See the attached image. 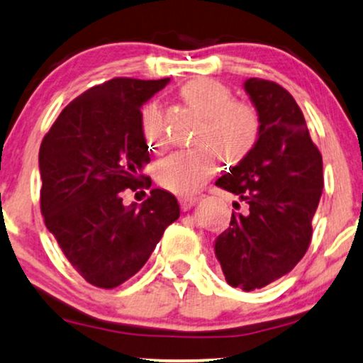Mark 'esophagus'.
<instances>
[{
	"label": "esophagus",
	"mask_w": 363,
	"mask_h": 363,
	"mask_svg": "<svg viewBox=\"0 0 363 363\" xmlns=\"http://www.w3.org/2000/svg\"><path fill=\"white\" fill-rule=\"evenodd\" d=\"M196 202H199V199H196V196H180V205H182L183 212L190 210Z\"/></svg>",
	"instance_id": "34e87169"
}]
</instances>
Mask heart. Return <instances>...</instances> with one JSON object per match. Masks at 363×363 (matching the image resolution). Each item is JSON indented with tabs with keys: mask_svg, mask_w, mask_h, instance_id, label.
<instances>
[{
	"mask_svg": "<svg viewBox=\"0 0 363 363\" xmlns=\"http://www.w3.org/2000/svg\"><path fill=\"white\" fill-rule=\"evenodd\" d=\"M180 96L202 116L194 136L196 146L177 151L161 161L156 178L173 194L191 195L216 174L218 158L225 164H239L252 153L261 138L262 121L256 106L237 101L234 92L218 80H190L182 86ZM140 123L146 145L164 150L168 145L167 119L158 101L143 107Z\"/></svg>",
	"mask_w": 363,
	"mask_h": 363,
	"instance_id": "1",
	"label": "heart"
}]
</instances>
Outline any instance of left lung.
Listing matches in <instances>:
<instances>
[{"mask_svg": "<svg viewBox=\"0 0 363 363\" xmlns=\"http://www.w3.org/2000/svg\"><path fill=\"white\" fill-rule=\"evenodd\" d=\"M244 87L261 114V138L252 153L216 183L244 202V208L234 203L237 212L218 235L216 254L227 283L254 291L283 277L310 247L323 191V158L283 86L252 77Z\"/></svg>", "mask_w": 363, "mask_h": 363, "instance_id": "left-lung-1", "label": "left lung"}]
</instances>
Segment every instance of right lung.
Wrapping results in <instances>:
<instances>
[{"mask_svg":"<svg viewBox=\"0 0 363 363\" xmlns=\"http://www.w3.org/2000/svg\"><path fill=\"white\" fill-rule=\"evenodd\" d=\"M169 79L114 77L65 106L40 145V210L62 252L89 284L113 289L145 266L180 205L153 189L140 208L128 190L150 189L141 106Z\"/></svg>","mask_w":363,"mask_h":363,"instance_id":"1","label":"right lung"}]
</instances>
